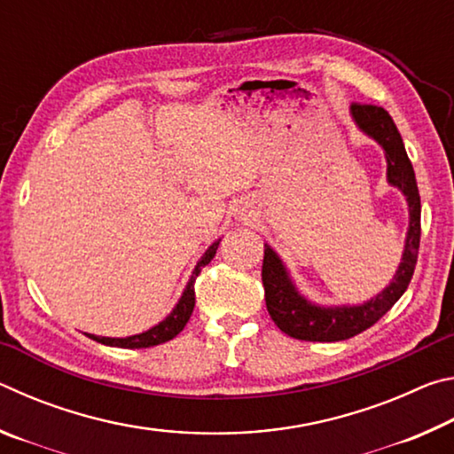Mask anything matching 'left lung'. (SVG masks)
<instances>
[{
  "instance_id": "8db88e82",
  "label": "left lung",
  "mask_w": 454,
  "mask_h": 454,
  "mask_svg": "<svg viewBox=\"0 0 454 454\" xmlns=\"http://www.w3.org/2000/svg\"><path fill=\"white\" fill-rule=\"evenodd\" d=\"M350 116L360 132L380 144L384 158H387V180L390 186L403 192L406 204H409V232L404 240L403 262L398 264L393 282L368 302L356 306H318L306 301L298 292L280 256L270 246L264 244L262 284L266 309L270 312L274 325L284 334L298 338V340L338 342L371 328L404 294L414 274V266H417L420 244V196L403 137L384 107L352 104Z\"/></svg>"
}]
</instances>
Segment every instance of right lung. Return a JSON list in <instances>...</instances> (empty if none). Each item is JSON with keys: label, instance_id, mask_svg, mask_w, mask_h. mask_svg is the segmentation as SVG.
Returning <instances> with one entry per match:
<instances>
[{"label": "right lung", "instance_id": "obj_1", "mask_svg": "<svg viewBox=\"0 0 454 454\" xmlns=\"http://www.w3.org/2000/svg\"><path fill=\"white\" fill-rule=\"evenodd\" d=\"M218 244L220 240L214 242L208 250L204 252V256L198 260V264L194 268V272H192L190 280L186 284V288H184L182 296L178 304L174 306V310L168 314V317L158 322L156 326H152L150 330H145L142 334H134V336H126V338H110V336H96V334H88L91 340L96 342H102L106 347H120V348H148V347H156V344H162L172 340L176 334H180L184 326H186V322L192 317V310H194V304H196V292H194V282H196V276L200 274V270L206 264H210V260L214 258L218 250Z\"/></svg>", "mask_w": 454, "mask_h": 454}]
</instances>
